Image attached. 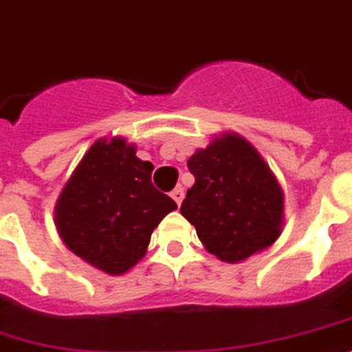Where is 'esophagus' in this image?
<instances>
[{"mask_svg":"<svg viewBox=\"0 0 352 352\" xmlns=\"http://www.w3.org/2000/svg\"><path fill=\"white\" fill-rule=\"evenodd\" d=\"M171 199L175 200L177 206H181L182 199H184V190H182V186H177L175 190L171 191Z\"/></svg>","mask_w":352,"mask_h":352,"instance_id":"1","label":"esophagus"}]
</instances>
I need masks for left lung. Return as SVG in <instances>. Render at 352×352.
Listing matches in <instances>:
<instances>
[{
	"label": "left lung",
	"instance_id": "obj_1",
	"mask_svg": "<svg viewBox=\"0 0 352 352\" xmlns=\"http://www.w3.org/2000/svg\"><path fill=\"white\" fill-rule=\"evenodd\" d=\"M195 184L181 214L220 261L240 263L268 249L285 226V191L243 135L221 132L188 159Z\"/></svg>",
	"mask_w": 352,
	"mask_h": 352
}]
</instances>
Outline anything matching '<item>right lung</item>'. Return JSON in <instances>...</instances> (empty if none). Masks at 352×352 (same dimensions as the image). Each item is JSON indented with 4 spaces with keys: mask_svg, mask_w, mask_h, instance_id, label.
Wrapping results in <instances>:
<instances>
[{
    "mask_svg": "<svg viewBox=\"0 0 352 352\" xmlns=\"http://www.w3.org/2000/svg\"><path fill=\"white\" fill-rule=\"evenodd\" d=\"M121 135L100 138L58 195L55 227L71 252L109 276L146 256L150 236L177 204L153 188V164Z\"/></svg>",
    "mask_w": 352,
    "mask_h": 352,
    "instance_id": "1",
    "label": "right lung"
}]
</instances>
